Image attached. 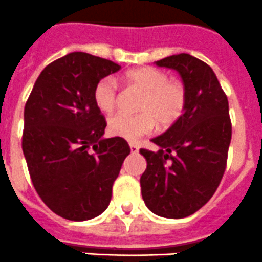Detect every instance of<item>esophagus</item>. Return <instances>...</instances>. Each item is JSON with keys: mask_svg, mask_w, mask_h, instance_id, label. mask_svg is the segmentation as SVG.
Segmentation results:
<instances>
[{"mask_svg": "<svg viewBox=\"0 0 262 262\" xmlns=\"http://www.w3.org/2000/svg\"><path fill=\"white\" fill-rule=\"evenodd\" d=\"M129 149H131V152H133V154H136V152L139 151V145L131 143V144H129Z\"/></svg>", "mask_w": 262, "mask_h": 262, "instance_id": "obj_1", "label": "esophagus"}]
</instances>
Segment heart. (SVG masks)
I'll list each match as a JSON object with an SVG mask.
<instances>
[{
    "mask_svg": "<svg viewBox=\"0 0 262 262\" xmlns=\"http://www.w3.org/2000/svg\"><path fill=\"white\" fill-rule=\"evenodd\" d=\"M126 80L135 89L143 92L139 101L140 114H117L108 119V133L129 142L152 133L156 123L161 128L174 124L186 107V89L180 81L169 80L161 69L142 67L126 73ZM94 103L99 111L111 114L117 108L119 90L113 77H103L94 86Z\"/></svg>",
    "mask_w": 262,
    "mask_h": 262,
    "instance_id": "b5f03b06",
    "label": "heart"
}]
</instances>
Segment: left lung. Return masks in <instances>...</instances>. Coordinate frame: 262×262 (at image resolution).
I'll return each mask as SVG.
<instances>
[{
  "mask_svg": "<svg viewBox=\"0 0 262 262\" xmlns=\"http://www.w3.org/2000/svg\"><path fill=\"white\" fill-rule=\"evenodd\" d=\"M174 69L186 89L181 118L152 139L157 152L140 149L147 169L140 177L145 205L159 216L180 219L209 202L221 184L232 135L228 99L211 67L180 53L156 61Z\"/></svg>",
  "mask_w": 262,
  "mask_h": 262,
  "instance_id": "obj_1",
  "label": "left lung"
}]
</instances>
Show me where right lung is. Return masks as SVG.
Segmentation results:
<instances>
[{
	"label": "right lung",
	"mask_w": 262,
	"mask_h": 262,
	"mask_svg": "<svg viewBox=\"0 0 262 262\" xmlns=\"http://www.w3.org/2000/svg\"><path fill=\"white\" fill-rule=\"evenodd\" d=\"M120 66L85 52L48 64L25 106L22 149L41 201L68 221H88L107 209L113 184L131 152L123 138L102 139L106 119L94 86Z\"/></svg>",
	"instance_id": "right-lung-1"
}]
</instances>
